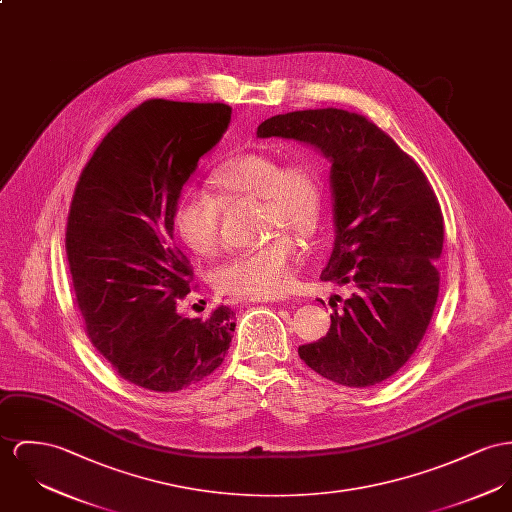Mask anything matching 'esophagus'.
I'll return each mask as SVG.
<instances>
[{
    "label": "esophagus",
    "instance_id": "obj_1",
    "mask_svg": "<svg viewBox=\"0 0 512 512\" xmlns=\"http://www.w3.org/2000/svg\"><path fill=\"white\" fill-rule=\"evenodd\" d=\"M288 300L286 294H271V296H251L249 302H284Z\"/></svg>",
    "mask_w": 512,
    "mask_h": 512
}]
</instances>
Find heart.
Segmentation results:
<instances>
[{
  "label": "heart",
  "mask_w": 512,
  "mask_h": 512,
  "mask_svg": "<svg viewBox=\"0 0 512 512\" xmlns=\"http://www.w3.org/2000/svg\"><path fill=\"white\" fill-rule=\"evenodd\" d=\"M210 187L224 200H259L261 224L273 234L290 230L294 236L312 239L323 222V187L314 161L292 159L282 163L267 152H251L220 163ZM173 226L179 239L200 257H212L222 247V206L217 198L187 189L175 204ZM298 245L286 234L243 251L216 271L220 292L234 296H271L284 290L298 261Z\"/></svg>",
  "instance_id": "obj_1"
}]
</instances>
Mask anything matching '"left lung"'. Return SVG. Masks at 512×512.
<instances>
[{"mask_svg": "<svg viewBox=\"0 0 512 512\" xmlns=\"http://www.w3.org/2000/svg\"><path fill=\"white\" fill-rule=\"evenodd\" d=\"M257 136L308 144L331 161L335 241L321 280L351 296L300 358L347 388L388 380L417 351L438 298L444 220L433 187L386 132L343 109L276 115Z\"/></svg>", "mask_w": 512, "mask_h": 512, "instance_id": "8db88e82", "label": "left lung"}]
</instances>
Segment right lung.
Returning a JSON list of instances; mask_svg holds the SVG:
<instances>
[{"mask_svg": "<svg viewBox=\"0 0 512 512\" xmlns=\"http://www.w3.org/2000/svg\"><path fill=\"white\" fill-rule=\"evenodd\" d=\"M232 107L152 99L130 111L79 175L66 253L93 347L152 392L210 376L230 349L236 314L185 317L193 271L173 239V212L198 159L224 136Z\"/></svg>", "mask_w": 512, "mask_h": 512, "instance_id": "right-lung-1", "label": "right lung"}]
</instances>
